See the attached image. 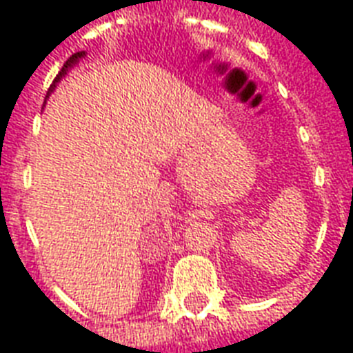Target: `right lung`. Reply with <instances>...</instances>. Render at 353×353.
<instances>
[{
  "mask_svg": "<svg viewBox=\"0 0 353 353\" xmlns=\"http://www.w3.org/2000/svg\"><path fill=\"white\" fill-rule=\"evenodd\" d=\"M85 57H87V52H85V50H81V52H75V54H72V57H70V58H68V60H65V64L62 65V70H60V73H58V75H57V79L52 81V85H50L49 92H47V98H49L50 94L54 92V88H57L58 83H60V81L64 79L65 75H68V72L72 70L73 65L79 64L81 58H85Z\"/></svg>",
  "mask_w": 353,
  "mask_h": 353,
  "instance_id": "add662e5",
  "label": "right lung"
}]
</instances>
